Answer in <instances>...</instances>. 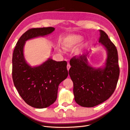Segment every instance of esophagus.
<instances>
[{
	"label": "esophagus",
	"instance_id": "34e87169",
	"mask_svg": "<svg viewBox=\"0 0 130 130\" xmlns=\"http://www.w3.org/2000/svg\"><path fill=\"white\" fill-rule=\"evenodd\" d=\"M71 67V66H70V64L68 63V64H67V70H68V71H69V69H70V68Z\"/></svg>",
	"mask_w": 130,
	"mask_h": 130
}]
</instances>
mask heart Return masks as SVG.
Wrapping results in <instances>:
<instances>
[{"mask_svg": "<svg viewBox=\"0 0 130 130\" xmlns=\"http://www.w3.org/2000/svg\"><path fill=\"white\" fill-rule=\"evenodd\" d=\"M83 37L78 35H69L63 40L62 46L64 50L69 51L74 48L76 45L81 42Z\"/></svg>", "mask_w": 130, "mask_h": 130, "instance_id": "b5f03b06", "label": "heart"}]
</instances>
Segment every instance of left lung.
I'll return each mask as SVG.
<instances>
[{
  "mask_svg": "<svg viewBox=\"0 0 130 130\" xmlns=\"http://www.w3.org/2000/svg\"><path fill=\"white\" fill-rule=\"evenodd\" d=\"M99 31V43L105 46L107 52L105 67L95 68L90 66L88 53L74 56L70 61L69 74L74 83L75 100L84 107H94L108 99L115 90L119 75L116 46L105 31Z\"/></svg>",
  "mask_w": 130,
  "mask_h": 130,
  "instance_id": "1",
  "label": "left lung"
}]
</instances>
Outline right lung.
<instances>
[{"label":"right lung","mask_w":130,"mask_h":130,"mask_svg":"<svg viewBox=\"0 0 130 130\" xmlns=\"http://www.w3.org/2000/svg\"><path fill=\"white\" fill-rule=\"evenodd\" d=\"M53 27L32 28L20 38L12 59V77L20 95L29 106L36 108L48 107L56 101L58 87L68 77L67 63L49 58L41 64L31 67L26 62L23 48L25 41L52 32Z\"/></svg>","instance_id":"1"}]
</instances>
